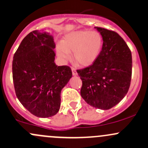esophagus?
<instances>
[{"label":"esophagus","mask_w":148,"mask_h":148,"mask_svg":"<svg viewBox=\"0 0 148 148\" xmlns=\"http://www.w3.org/2000/svg\"><path fill=\"white\" fill-rule=\"evenodd\" d=\"M71 71H72V74L74 76H77V72L76 71V69L74 67H71Z\"/></svg>","instance_id":"34e87169"}]
</instances>
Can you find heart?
Wrapping results in <instances>:
<instances>
[{
	"mask_svg": "<svg viewBox=\"0 0 148 148\" xmlns=\"http://www.w3.org/2000/svg\"><path fill=\"white\" fill-rule=\"evenodd\" d=\"M103 45V39L99 32L80 30L66 35L62 45L57 46V52L63 61L69 60V53L73 52V59L77 64L88 66L99 57Z\"/></svg>",
	"mask_w": 148,
	"mask_h": 148,
	"instance_id": "b5f03b06",
	"label": "heart"
}]
</instances>
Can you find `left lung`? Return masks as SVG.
<instances>
[{
    "instance_id": "8db88e82",
    "label": "left lung",
    "mask_w": 148,
    "mask_h": 148,
    "mask_svg": "<svg viewBox=\"0 0 148 148\" xmlns=\"http://www.w3.org/2000/svg\"><path fill=\"white\" fill-rule=\"evenodd\" d=\"M102 35L100 55L88 67L77 70L82 81L81 96L94 108L108 110L125 97L132 76V54L117 32L95 27Z\"/></svg>"
}]
</instances>
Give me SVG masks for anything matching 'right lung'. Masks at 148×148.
<instances>
[{"mask_svg":"<svg viewBox=\"0 0 148 148\" xmlns=\"http://www.w3.org/2000/svg\"><path fill=\"white\" fill-rule=\"evenodd\" d=\"M55 43L47 32H29L18 47L12 60L15 94L22 105L37 117L57 114L61 91L72 77L71 68L54 63Z\"/></svg>","mask_w":148,"mask_h":148,"instance_id":"add662e5","label":"right lung"}]
</instances>
